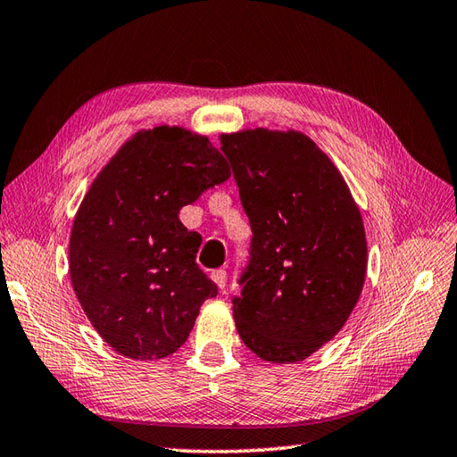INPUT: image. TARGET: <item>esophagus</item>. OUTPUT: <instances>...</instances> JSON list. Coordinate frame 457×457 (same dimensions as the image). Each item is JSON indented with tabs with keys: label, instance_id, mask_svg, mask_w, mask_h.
<instances>
[{
	"label": "esophagus",
	"instance_id": "obj_1",
	"mask_svg": "<svg viewBox=\"0 0 457 457\" xmlns=\"http://www.w3.org/2000/svg\"><path fill=\"white\" fill-rule=\"evenodd\" d=\"M211 279L217 283L219 288H225L227 287V271L225 270H215L211 273Z\"/></svg>",
	"mask_w": 457,
	"mask_h": 457
}]
</instances>
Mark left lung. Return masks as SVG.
Here are the masks:
<instances>
[{
    "mask_svg": "<svg viewBox=\"0 0 457 457\" xmlns=\"http://www.w3.org/2000/svg\"><path fill=\"white\" fill-rule=\"evenodd\" d=\"M252 246L232 298L238 336L270 362H300L337 336L366 277L361 211L341 172L304 133H222Z\"/></svg>",
    "mask_w": 457,
    "mask_h": 457,
    "instance_id": "1",
    "label": "left lung"
}]
</instances>
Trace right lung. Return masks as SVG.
Instances as JSON below:
<instances>
[{
	"label": "right lung",
	"mask_w": 457,
	"mask_h": 457,
	"mask_svg": "<svg viewBox=\"0 0 457 457\" xmlns=\"http://www.w3.org/2000/svg\"><path fill=\"white\" fill-rule=\"evenodd\" d=\"M228 176L205 136L159 126L121 145L88 187L70 238L71 285L98 336L124 357L176 353L217 296L195 263L202 237L178 215Z\"/></svg>",
	"instance_id": "1"
}]
</instances>
